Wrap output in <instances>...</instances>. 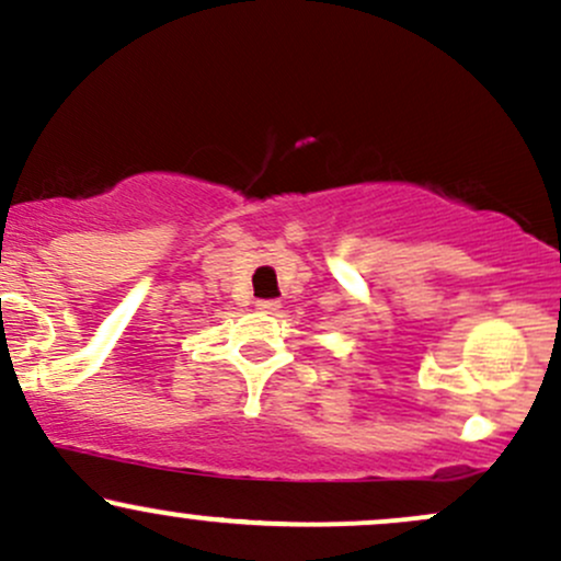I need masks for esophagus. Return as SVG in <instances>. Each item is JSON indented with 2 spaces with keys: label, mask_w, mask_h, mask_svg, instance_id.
<instances>
[{
  "label": "esophagus",
  "mask_w": 561,
  "mask_h": 561,
  "mask_svg": "<svg viewBox=\"0 0 561 561\" xmlns=\"http://www.w3.org/2000/svg\"><path fill=\"white\" fill-rule=\"evenodd\" d=\"M255 306H259V311H263V313H276L282 308V302L279 300H259Z\"/></svg>",
  "instance_id": "1"
}]
</instances>
